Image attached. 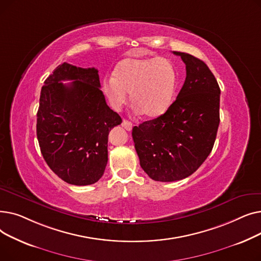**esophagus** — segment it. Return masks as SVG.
<instances>
[{
  "instance_id": "34e87169",
  "label": "esophagus",
  "mask_w": 261,
  "mask_h": 261,
  "mask_svg": "<svg viewBox=\"0 0 261 261\" xmlns=\"http://www.w3.org/2000/svg\"><path fill=\"white\" fill-rule=\"evenodd\" d=\"M121 126L125 128L127 131H131L132 130V127H133V123L127 119H123L122 122H121Z\"/></svg>"
}]
</instances>
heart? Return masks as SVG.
<instances>
[{"mask_svg":"<svg viewBox=\"0 0 261 261\" xmlns=\"http://www.w3.org/2000/svg\"><path fill=\"white\" fill-rule=\"evenodd\" d=\"M176 81L175 67L167 58H126L116 65L113 76L105 78L102 90L113 108L125 105L130 92L139 112L156 117L170 107Z\"/></svg>","mask_w":261,"mask_h":261,"instance_id":"heart-1","label":"heart"}]
</instances>
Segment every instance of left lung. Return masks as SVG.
I'll return each instance as SVG.
<instances>
[{
  "label": "left lung",
  "instance_id": "8db88e82",
  "mask_svg": "<svg viewBox=\"0 0 261 261\" xmlns=\"http://www.w3.org/2000/svg\"><path fill=\"white\" fill-rule=\"evenodd\" d=\"M173 54L186 65L176 99L165 113L132 129L141 167L159 182L193 174L212 152L220 122V88L208 66L193 55Z\"/></svg>",
  "mask_w": 261,
  "mask_h": 261
}]
</instances>
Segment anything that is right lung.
Segmentation results:
<instances>
[{
    "mask_svg": "<svg viewBox=\"0 0 261 261\" xmlns=\"http://www.w3.org/2000/svg\"><path fill=\"white\" fill-rule=\"evenodd\" d=\"M71 81L63 84L62 81ZM121 123L100 90L98 71L62 63L41 89L37 138L48 167L64 182H97L108 163V135Z\"/></svg>",
    "mask_w": 261,
    "mask_h": 261,
    "instance_id": "right-lung-1",
    "label": "right lung"
}]
</instances>
